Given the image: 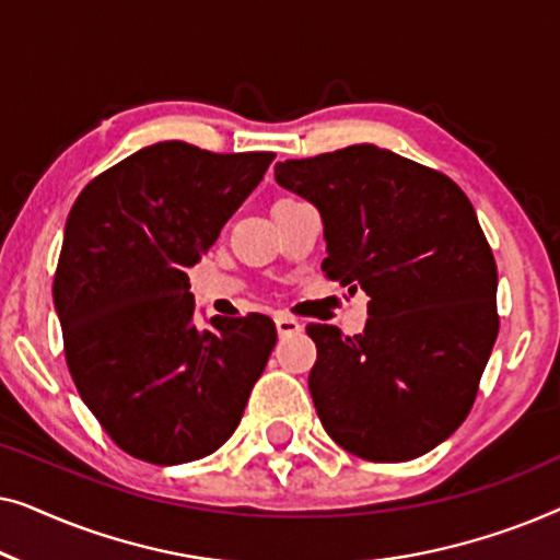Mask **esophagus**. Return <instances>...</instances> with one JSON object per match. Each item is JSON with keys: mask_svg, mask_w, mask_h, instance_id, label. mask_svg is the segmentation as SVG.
<instances>
[{"mask_svg": "<svg viewBox=\"0 0 560 560\" xmlns=\"http://www.w3.org/2000/svg\"><path fill=\"white\" fill-rule=\"evenodd\" d=\"M275 326H278V334L280 336H290V334H298L301 331V320L298 318H293V316H288V313H278V316H275Z\"/></svg>", "mask_w": 560, "mask_h": 560, "instance_id": "1", "label": "esophagus"}]
</instances>
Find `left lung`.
Instances as JSON below:
<instances>
[{
	"label": "left lung",
	"instance_id": "1",
	"mask_svg": "<svg viewBox=\"0 0 560 560\" xmlns=\"http://www.w3.org/2000/svg\"><path fill=\"white\" fill-rule=\"evenodd\" d=\"M275 178L320 211L326 278L370 295L364 334L305 326L320 423L366 462L428 454L469 416L500 331L497 262L471 201L446 173L374 144L285 160Z\"/></svg>",
	"mask_w": 560,
	"mask_h": 560
}]
</instances>
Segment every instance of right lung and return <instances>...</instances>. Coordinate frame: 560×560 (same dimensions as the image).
I'll use <instances>...</instances> for the list:
<instances>
[{
	"label": "right lung",
	"instance_id": "add662e5",
	"mask_svg": "<svg viewBox=\"0 0 560 560\" xmlns=\"http://www.w3.org/2000/svg\"><path fill=\"white\" fill-rule=\"evenodd\" d=\"M272 160L158 142L89 180L68 213L52 278L68 372L106 435L140 462L213 454L270 359V316L194 324L188 267Z\"/></svg>",
	"mask_w": 560,
	"mask_h": 560
}]
</instances>
